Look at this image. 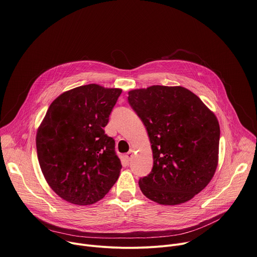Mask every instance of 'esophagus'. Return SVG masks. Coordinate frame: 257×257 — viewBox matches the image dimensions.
I'll return each mask as SVG.
<instances>
[{"label": "esophagus", "mask_w": 257, "mask_h": 257, "mask_svg": "<svg viewBox=\"0 0 257 257\" xmlns=\"http://www.w3.org/2000/svg\"><path fill=\"white\" fill-rule=\"evenodd\" d=\"M133 154H134V152H133V151H130L127 154L124 155V159H125L126 162H130V161H131V159L133 158Z\"/></svg>", "instance_id": "obj_1"}]
</instances>
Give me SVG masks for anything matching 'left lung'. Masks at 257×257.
Returning a JSON list of instances; mask_svg holds the SVG:
<instances>
[{
	"instance_id": "left-lung-1",
	"label": "left lung",
	"mask_w": 257,
	"mask_h": 257,
	"mask_svg": "<svg viewBox=\"0 0 257 257\" xmlns=\"http://www.w3.org/2000/svg\"><path fill=\"white\" fill-rule=\"evenodd\" d=\"M127 100L152 144L154 165L151 173L140 179L141 191L162 205L191 200L209 184L218 165L217 117L182 86L131 90Z\"/></svg>"
}]
</instances>
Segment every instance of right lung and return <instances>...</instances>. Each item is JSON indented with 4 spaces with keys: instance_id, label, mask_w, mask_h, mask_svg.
I'll return each instance as SVG.
<instances>
[{
    "instance_id": "add662e5",
    "label": "right lung",
    "mask_w": 257,
    "mask_h": 257,
    "mask_svg": "<svg viewBox=\"0 0 257 257\" xmlns=\"http://www.w3.org/2000/svg\"><path fill=\"white\" fill-rule=\"evenodd\" d=\"M121 93L119 88L82 85L59 95L37 131L42 173L65 201L90 205L102 199L121 169L112 138L103 127Z\"/></svg>"
}]
</instances>
